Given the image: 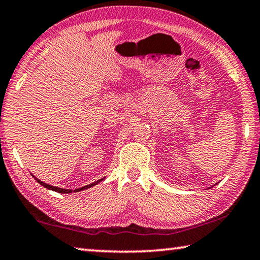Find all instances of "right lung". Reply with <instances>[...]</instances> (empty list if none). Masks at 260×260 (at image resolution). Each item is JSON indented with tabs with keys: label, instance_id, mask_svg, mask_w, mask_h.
Returning <instances> with one entry per match:
<instances>
[{
	"label": "right lung",
	"instance_id": "obj_1",
	"mask_svg": "<svg viewBox=\"0 0 260 260\" xmlns=\"http://www.w3.org/2000/svg\"><path fill=\"white\" fill-rule=\"evenodd\" d=\"M36 179H37V182H38L40 185H43L44 187H46V188H48V189H52V191H55V192H59V193H72V192H73V189L59 188V187L52 186V185H48V184H46V183H43V182H41V180H39L38 178H36ZM103 179H104V178H102V179H100V180H97V182H94V183L90 184V185H86V186H84V187L77 188V189H75V191H74V192H78V191H82V189H85V188H89V187H91V186H93V185H96V184H98V183H100V182H102Z\"/></svg>",
	"mask_w": 260,
	"mask_h": 260
}]
</instances>
